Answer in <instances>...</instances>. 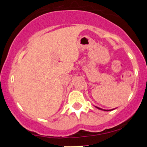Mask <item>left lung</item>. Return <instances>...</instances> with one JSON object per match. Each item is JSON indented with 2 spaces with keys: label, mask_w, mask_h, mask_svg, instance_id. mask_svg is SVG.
Segmentation results:
<instances>
[{
  "label": "left lung",
  "mask_w": 147,
  "mask_h": 147,
  "mask_svg": "<svg viewBox=\"0 0 147 147\" xmlns=\"http://www.w3.org/2000/svg\"><path fill=\"white\" fill-rule=\"evenodd\" d=\"M95 107H96V108H98V109H99V110H104V111H111V110H113L115 109V108H114V109H112V110H104V109H102V108H99V107H97V106H95Z\"/></svg>",
  "instance_id": "left-lung-1"
}]
</instances>
